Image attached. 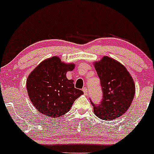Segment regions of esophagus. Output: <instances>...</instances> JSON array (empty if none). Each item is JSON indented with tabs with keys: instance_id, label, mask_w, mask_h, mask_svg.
Returning <instances> with one entry per match:
<instances>
[{
	"instance_id": "1",
	"label": "esophagus",
	"mask_w": 154,
	"mask_h": 154,
	"mask_svg": "<svg viewBox=\"0 0 154 154\" xmlns=\"http://www.w3.org/2000/svg\"><path fill=\"white\" fill-rule=\"evenodd\" d=\"M82 91H83V93H84L85 95L88 94V88L86 87L82 88Z\"/></svg>"
}]
</instances>
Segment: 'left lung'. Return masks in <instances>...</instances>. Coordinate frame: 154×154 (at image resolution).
<instances>
[{
	"label": "left lung",
	"mask_w": 154,
	"mask_h": 154,
	"mask_svg": "<svg viewBox=\"0 0 154 154\" xmlns=\"http://www.w3.org/2000/svg\"><path fill=\"white\" fill-rule=\"evenodd\" d=\"M100 79L103 98L99 104L93 103L94 114L103 120H112L121 116L130 108L135 92L131 75L122 64L104 56L95 63Z\"/></svg>",
	"instance_id": "8db88e82"
}]
</instances>
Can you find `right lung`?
<instances>
[{
    "label": "right lung",
    "instance_id": "1",
    "mask_svg": "<svg viewBox=\"0 0 154 154\" xmlns=\"http://www.w3.org/2000/svg\"><path fill=\"white\" fill-rule=\"evenodd\" d=\"M74 69V63L66 64L54 56L31 72L26 80V90L31 102L40 113L51 117L62 116L83 94L75 88L72 79L66 78V72Z\"/></svg>",
    "mask_w": 154,
    "mask_h": 154
}]
</instances>
